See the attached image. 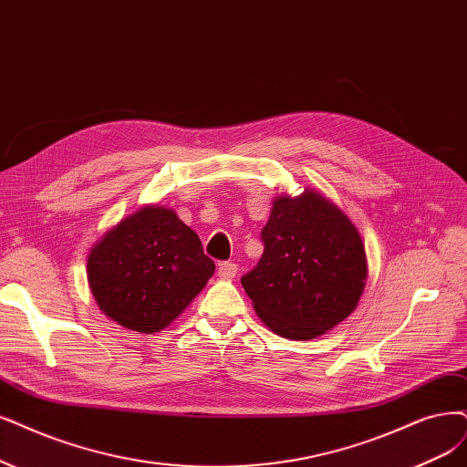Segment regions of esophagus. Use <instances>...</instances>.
Listing matches in <instances>:
<instances>
[{"label": "esophagus", "instance_id": "1", "mask_svg": "<svg viewBox=\"0 0 467 467\" xmlns=\"http://www.w3.org/2000/svg\"><path fill=\"white\" fill-rule=\"evenodd\" d=\"M217 273H219V277H223V279H233L236 275V264L234 262H223V264H219Z\"/></svg>", "mask_w": 467, "mask_h": 467}]
</instances>
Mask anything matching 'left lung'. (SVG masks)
<instances>
[{"mask_svg": "<svg viewBox=\"0 0 467 467\" xmlns=\"http://www.w3.org/2000/svg\"><path fill=\"white\" fill-rule=\"evenodd\" d=\"M264 254L240 277L255 314L285 338L309 340L348 317L364 292L359 233L321 194L275 200L262 229Z\"/></svg>", "mask_w": 467, "mask_h": 467, "instance_id": "8db88e82", "label": "left lung"}]
</instances>
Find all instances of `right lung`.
<instances>
[{
  "label": "right lung",
  "instance_id": "1",
  "mask_svg": "<svg viewBox=\"0 0 467 467\" xmlns=\"http://www.w3.org/2000/svg\"><path fill=\"white\" fill-rule=\"evenodd\" d=\"M215 271L198 234L175 212L148 205L120 221L88 255L92 295L113 321L158 333Z\"/></svg>",
  "mask_w": 467,
  "mask_h": 467
}]
</instances>
